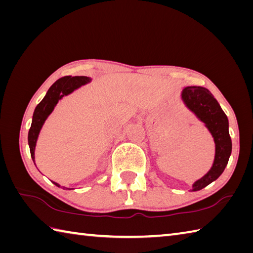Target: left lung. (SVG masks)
I'll return each instance as SVG.
<instances>
[{"label":"left lung","instance_id":"8db88e82","mask_svg":"<svg viewBox=\"0 0 253 253\" xmlns=\"http://www.w3.org/2000/svg\"><path fill=\"white\" fill-rule=\"evenodd\" d=\"M181 98L188 109L206 124L215 142V159L212 169L192 185V191H198L217 179L224 171L232 153V139L228 132L227 116L208 89L187 87L182 90Z\"/></svg>","mask_w":253,"mask_h":253}]
</instances>
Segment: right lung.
<instances>
[{
    "instance_id": "1",
    "label": "right lung",
    "mask_w": 253,
    "mask_h": 253,
    "mask_svg": "<svg viewBox=\"0 0 253 253\" xmlns=\"http://www.w3.org/2000/svg\"><path fill=\"white\" fill-rule=\"evenodd\" d=\"M90 82L89 77L85 76H65L62 77L53 84L50 89L47 90L45 96L43 98L39 104L37 105L36 110L34 112V116H32V123L31 127L28 132V144L30 149V154L32 161L35 162V148L38 135H39L40 129L42 125H43L46 117L51 114V112L54 109V106L58 102V100L62 99L64 95H67L75 89L83 84H85ZM53 184L56 185L57 187H61L56 182L53 181ZM64 189H69V188L63 187Z\"/></svg>"
}]
</instances>
